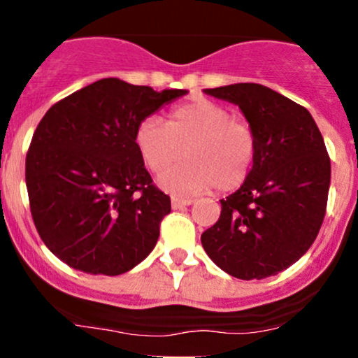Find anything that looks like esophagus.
I'll list each match as a JSON object with an SVG mask.
<instances>
[{"label":"esophagus","instance_id":"obj_1","mask_svg":"<svg viewBox=\"0 0 358 358\" xmlns=\"http://www.w3.org/2000/svg\"><path fill=\"white\" fill-rule=\"evenodd\" d=\"M193 200L188 199V196H180V195H173L171 196V207L173 208H183L187 205H192Z\"/></svg>","mask_w":358,"mask_h":358}]
</instances>
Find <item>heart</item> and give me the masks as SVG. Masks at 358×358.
Masks as SVG:
<instances>
[{
    "label": "heart",
    "mask_w": 358,
    "mask_h": 358,
    "mask_svg": "<svg viewBox=\"0 0 358 358\" xmlns=\"http://www.w3.org/2000/svg\"><path fill=\"white\" fill-rule=\"evenodd\" d=\"M134 145L146 168L168 188L182 192H232L248 180L256 162L252 126L231 109L207 99L185 101L168 113L166 124L146 117L134 129Z\"/></svg>",
    "instance_id": "heart-1"
}]
</instances>
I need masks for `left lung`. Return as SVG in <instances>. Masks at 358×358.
I'll list each match as a JSON object with an SVG mask.
<instances>
[{
	"label": "left lung",
	"mask_w": 358,
	"mask_h": 358,
	"mask_svg": "<svg viewBox=\"0 0 358 358\" xmlns=\"http://www.w3.org/2000/svg\"><path fill=\"white\" fill-rule=\"evenodd\" d=\"M205 92L239 106L257 153L248 180L220 200V217L202 234V245L234 278L274 276L311 248L323 224L331 175L323 136L306 108L261 84Z\"/></svg>",
	"instance_id": "left-lung-1"
}]
</instances>
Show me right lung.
I'll return each mask as SVG.
<instances>
[{"mask_svg": "<svg viewBox=\"0 0 358 358\" xmlns=\"http://www.w3.org/2000/svg\"><path fill=\"white\" fill-rule=\"evenodd\" d=\"M183 94L101 79L47 110L24 176L36 231L60 261L117 276L153 250L171 200L148 173L134 129Z\"/></svg>", "mask_w": 358, "mask_h": 358, "instance_id": "1", "label": "right lung"}]
</instances>
